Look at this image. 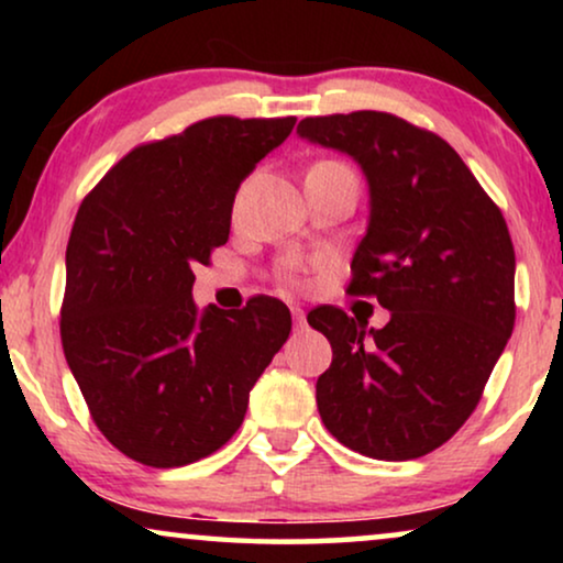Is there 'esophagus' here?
Masks as SVG:
<instances>
[{"label":"esophagus","instance_id":"obj_1","mask_svg":"<svg viewBox=\"0 0 563 563\" xmlns=\"http://www.w3.org/2000/svg\"><path fill=\"white\" fill-rule=\"evenodd\" d=\"M291 318H295V325L297 328H305V310L302 307H291Z\"/></svg>","mask_w":563,"mask_h":563}]
</instances>
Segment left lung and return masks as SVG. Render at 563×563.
Returning a JSON list of instances; mask_svg holds the SVG:
<instances>
[{"label":"left lung","mask_w":563,"mask_h":563,"mask_svg":"<svg viewBox=\"0 0 563 563\" xmlns=\"http://www.w3.org/2000/svg\"><path fill=\"white\" fill-rule=\"evenodd\" d=\"M297 135L364 174L368 222L351 291L389 310L384 328L338 307L307 314L333 349L314 384L320 418L368 459H420L464 426L512 335L505 218L443 137L395 114L305 118Z\"/></svg>","instance_id":"left-lung-1"}]
</instances>
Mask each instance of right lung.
<instances>
[{
  "label": "right lung",
  "instance_id": "obj_1",
  "mask_svg": "<svg viewBox=\"0 0 563 563\" xmlns=\"http://www.w3.org/2000/svg\"><path fill=\"white\" fill-rule=\"evenodd\" d=\"M295 122H195L130 151L76 212L60 341L97 428L145 466H187L225 445L289 338L279 299L199 310L191 266L228 243L241 181Z\"/></svg>",
  "mask_w": 563,
  "mask_h": 563
}]
</instances>
